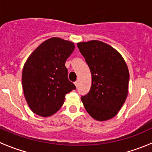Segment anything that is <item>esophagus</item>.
<instances>
[{"mask_svg":"<svg viewBox=\"0 0 152 152\" xmlns=\"http://www.w3.org/2000/svg\"><path fill=\"white\" fill-rule=\"evenodd\" d=\"M74 84H75V85H76V87H78V85H79V82H78V81H76V82H74Z\"/></svg>","mask_w":152,"mask_h":152,"instance_id":"esophagus-1","label":"esophagus"}]
</instances>
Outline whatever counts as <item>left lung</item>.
<instances>
[{"label": "left lung", "instance_id": "1", "mask_svg": "<svg viewBox=\"0 0 152 152\" xmlns=\"http://www.w3.org/2000/svg\"><path fill=\"white\" fill-rule=\"evenodd\" d=\"M92 74V85L82 96L84 107L96 121L113 118L121 110L128 94L129 73L119 52L102 41L77 43Z\"/></svg>", "mask_w": 152, "mask_h": 152}]
</instances>
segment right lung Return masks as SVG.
Returning a JSON list of instances; mask_svg holds the SVG:
<instances>
[{"mask_svg":"<svg viewBox=\"0 0 152 152\" xmlns=\"http://www.w3.org/2000/svg\"><path fill=\"white\" fill-rule=\"evenodd\" d=\"M74 43L52 37L41 43L24 65L22 85L26 100L33 113L42 117L56 113L65 102V95L76 89L67 79V59Z\"/></svg>","mask_w":152,"mask_h":152,"instance_id":"1","label":"right lung"}]
</instances>
